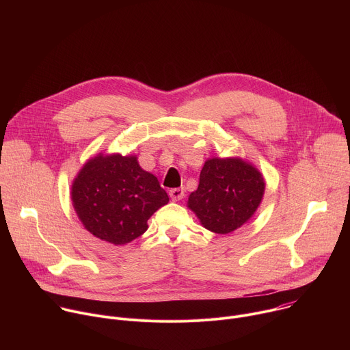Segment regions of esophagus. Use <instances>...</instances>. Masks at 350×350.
Instances as JSON below:
<instances>
[{"instance_id": "obj_1", "label": "esophagus", "mask_w": 350, "mask_h": 350, "mask_svg": "<svg viewBox=\"0 0 350 350\" xmlns=\"http://www.w3.org/2000/svg\"><path fill=\"white\" fill-rule=\"evenodd\" d=\"M169 195L172 198V201H180V199L184 198V189L183 188H172L169 191Z\"/></svg>"}]
</instances>
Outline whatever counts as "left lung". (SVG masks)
Wrapping results in <instances>:
<instances>
[{
	"label": "left lung",
	"instance_id": "1",
	"mask_svg": "<svg viewBox=\"0 0 350 350\" xmlns=\"http://www.w3.org/2000/svg\"><path fill=\"white\" fill-rule=\"evenodd\" d=\"M265 188L262 173L251 163L239 158H213L205 162L187 206L209 231L230 234L255 215Z\"/></svg>",
	"mask_w": 350,
	"mask_h": 350
}]
</instances>
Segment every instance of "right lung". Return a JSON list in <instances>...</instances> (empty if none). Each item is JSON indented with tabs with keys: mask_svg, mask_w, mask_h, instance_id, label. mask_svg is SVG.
Here are the masks:
<instances>
[{
	"mask_svg": "<svg viewBox=\"0 0 350 350\" xmlns=\"http://www.w3.org/2000/svg\"><path fill=\"white\" fill-rule=\"evenodd\" d=\"M73 208L84 228L113 245L142 235L148 219L169 202L158 178L141 169L137 157L91 158L72 184Z\"/></svg>",
	"mask_w": 350,
	"mask_h": 350,
	"instance_id": "right-lung-1",
	"label": "right lung"
}]
</instances>
